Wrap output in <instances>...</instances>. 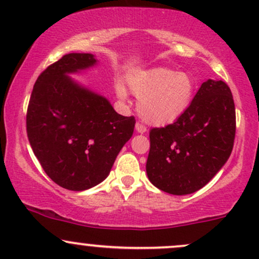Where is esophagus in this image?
I'll use <instances>...</instances> for the list:
<instances>
[{"mask_svg": "<svg viewBox=\"0 0 259 259\" xmlns=\"http://www.w3.org/2000/svg\"><path fill=\"white\" fill-rule=\"evenodd\" d=\"M135 129H136V132L140 133V134H144V133L147 132L146 126H145L144 124H141V123H136L135 124Z\"/></svg>", "mask_w": 259, "mask_h": 259, "instance_id": "obj_1", "label": "esophagus"}]
</instances>
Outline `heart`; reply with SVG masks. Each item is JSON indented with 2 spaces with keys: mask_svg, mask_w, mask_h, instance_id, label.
<instances>
[{
  "mask_svg": "<svg viewBox=\"0 0 259 259\" xmlns=\"http://www.w3.org/2000/svg\"><path fill=\"white\" fill-rule=\"evenodd\" d=\"M129 88L139 97L140 117L152 125L173 123L191 106L195 96V82L186 73L168 68L140 70L129 76ZM117 94L125 99L126 91L117 86Z\"/></svg>",
  "mask_w": 259,
  "mask_h": 259,
  "instance_id": "heart-1",
  "label": "heart"
}]
</instances>
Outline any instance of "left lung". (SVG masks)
Wrapping results in <instances>:
<instances>
[{
    "label": "left lung",
    "mask_w": 259,
    "mask_h": 259,
    "mask_svg": "<svg viewBox=\"0 0 259 259\" xmlns=\"http://www.w3.org/2000/svg\"><path fill=\"white\" fill-rule=\"evenodd\" d=\"M236 115L230 89L207 80L173 124L150 132L147 177L171 195H189L212 179L234 147Z\"/></svg>",
    "instance_id": "1"
}]
</instances>
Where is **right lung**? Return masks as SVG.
<instances>
[{
    "mask_svg": "<svg viewBox=\"0 0 259 259\" xmlns=\"http://www.w3.org/2000/svg\"><path fill=\"white\" fill-rule=\"evenodd\" d=\"M91 53H68L38 75L32 89L26 133L45 173L59 186L82 191L108 177L121 147L133 136L135 118L68 74L96 64Z\"/></svg>",
    "mask_w": 259,
    "mask_h": 259,
    "instance_id": "right-lung-1",
    "label": "right lung"
}]
</instances>
